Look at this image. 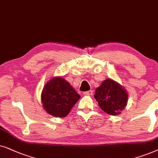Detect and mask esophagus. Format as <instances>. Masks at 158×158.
<instances>
[{
    "label": "esophagus",
    "mask_w": 158,
    "mask_h": 158,
    "mask_svg": "<svg viewBox=\"0 0 158 158\" xmlns=\"http://www.w3.org/2000/svg\"><path fill=\"white\" fill-rule=\"evenodd\" d=\"M92 94H93V91H92V90H89V91L84 92V94H85V95H92Z\"/></svg>",
    "instance_id": "esophagus-1"
}]
</instances>
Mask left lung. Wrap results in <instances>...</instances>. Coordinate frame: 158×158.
<instances>
[{"mask_svg": "<svg viewBox=\"0 0 158 158\" xmlns=\"http://www.w3.org/2000/svg\"><path fill=\"white\" fill-rule=\"evenodd\" d=\"M94 98L99 106L109 115H119L128 102V93L123 86L113 79H106L95 89Z\"/></svg>", "mask_w": 158, "mask_h": 158, "instance_id": "obj_1", "label": "left lung"}]
</instances>
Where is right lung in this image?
<instances>
[{
	"label": "right lung",
	"instance_id": "obj_1",
	"mask_svg": "<svg viewBox=\"0 0 158 158\" xmlns=\"http://www.w3.org/2000/svg\"><path fill=\"white\" fill-rule=\"evenodd\" d=\"M80 95L62 77L52 78L44 86L41 94L43 107L54 117H66L80 99Z\"/></svg>",
	"mask_w": 158,
	"mask_h": 158
}]
</instances>
